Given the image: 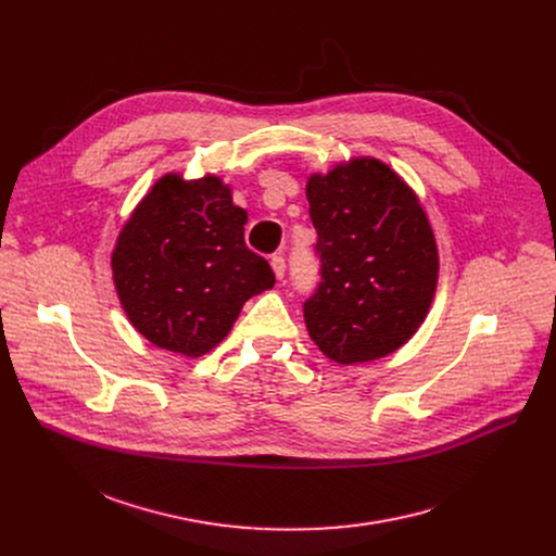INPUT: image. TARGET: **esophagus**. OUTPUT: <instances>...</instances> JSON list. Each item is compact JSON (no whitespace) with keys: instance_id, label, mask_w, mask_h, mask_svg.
<instances>
[{"instance_id":"obj_1","label":"esophagus","mask_w":556,"mask_h":556,"mask_svg":"<svg viewBox=\"0 0 556 556\" xmlns=\"http://www.w3.org/2000/svg\"><path fill=\"white\" fill-rule=\"evenodd\" d=\"M270 266H273V270H275V277H277V279H283V275H286V260H283L281 255H273V257H270Z\"/></svg>"}]
</instances>
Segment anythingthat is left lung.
Instances as JSON below:
<instances>
[{
	"instance_id": "left-lung-1",
	"label": "left lung",
	"mask_w": 556,
	"mask_h": 556,
	"mask_svg": "<svg viewBox=\"0 0 556 556\" xmlns=\"http://www.w3.org/2000/svg\"><path fill=\"white\" fill-rule=\"evenodd\" d=\"M305 195L321 275L303 303L312 341L343 365L395 352L425 321L438 281L418 198L374 157L312 176Z\"/></svg>"
}]
</instances>
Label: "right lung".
Segmentation results:
<instances>
[{
	"instance_id": "obj_1",
	"label": "right lung",
	"mask_w": 556,
	"mask_h": 556,
	"mask_svg": "<svg viewBox=\"0 0 556 556\" xmlns=\"http://www.w3.org/2000/svg\"><path fill=\"white\" fill-rule=\"evenodd\" d=\"M247 211L215 176L153 185L118 235L114 283L131 326L153 345L202 356L242 305L275 286L270 264L244 242Z\"/></svg>"
}]
</instances>
